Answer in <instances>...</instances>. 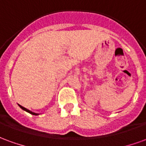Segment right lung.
Returning a JSON list of instances; mask_svg holds the SVG:
<instances>
[{
	"label": "right lung",
	"mask_w": 146,
	"mask_h": 146,
	"mask_svg": "<svg viewBox=\"0 0 146 146\" xmlns=\"http://www.w3.org/2000/svg\"><path fill=\"white\" fill-rule=\"evenodd\" d=\"M19 106L23 110H24V111H26V112H27V113H30V114H32V115H35V116H37V115H39V113H33V112H32V111H30V110H27V108L23 107V106H20V105H19Z\"/></svg>",
	"instance_id": "add662e5"
}]
</instances>
